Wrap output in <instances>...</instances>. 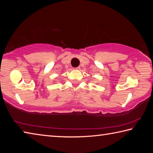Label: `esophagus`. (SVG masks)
<instances>
[{"mask_svg":"<svg viewBox=\"0 0 153 153\" xmlns=\"http://www.w3.org/2000/svg\"><path fill=\"white\" fill-rule=\"evenodd\" d=\"M80 69L79 67H76V68H75V69H77V70H78V69Z\"/></svg>","mask_w":153,"mask_h":153,"instance_id":"34e87169","label":"esophagus"}]
</instances>
